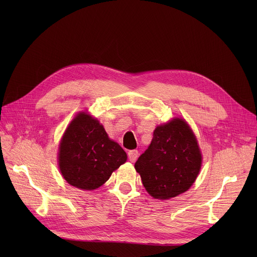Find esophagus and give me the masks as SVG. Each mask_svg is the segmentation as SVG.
Segmentation results:
<instances>
[{
	"instance_id": "34e87169",
	"label": "esophagus",
	"mask_w": 257,
	"mask_h": 257,
	"mask_svg": "<svg viewBox=\"0 0 257 257\" xmlns=\"http://www.w3.org/2000/svg\"><path fill=\"white\" fill-rule=\"evenodd\" d=\"M138 156H139V153L137 152V151H129L128 152V158H129V161L130 162H132V163H134L136 160H137V158H138Z\"/></svg>"
}]
</instances>
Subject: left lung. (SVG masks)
Listing matches in <instances>:
<instances>
[{
  "mask_svg": "<svg viewBox=\"0 0 257 257\" xmlns=\"http://www.w3.org/2000/svg\"><path fill=\"white\" fill-rule=\"evenodd\" d=\"M134 167L155 198L169 199L187 191L201 167L197 141L188 124L175 119L157 127L152 143Z\"/></svg>",
  "mask_w": 257,
  "mask_h": 257,
  "instance_id": "left-lung-1",
  "label": "left lung"
}]
</instances>
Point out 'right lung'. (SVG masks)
Here are the masks:
<instances>
[{
    "instance_id": "right-lung-1",
    "label": "right lung",
    "mask_w": 257,
    "mask_h": 257,
    "mask_svg": "<svg viewBox=\"0 0 257 257\" xmlns=\"http://www.w3.org/2000/svg\"><path fill=\"white\" fill-rule=\"evenodd\" d=\"M126 160L121 146L85 113L71 122L60 143V171L70 185L80 189L98 188Z\"/></svg>"
}]
</instances>
